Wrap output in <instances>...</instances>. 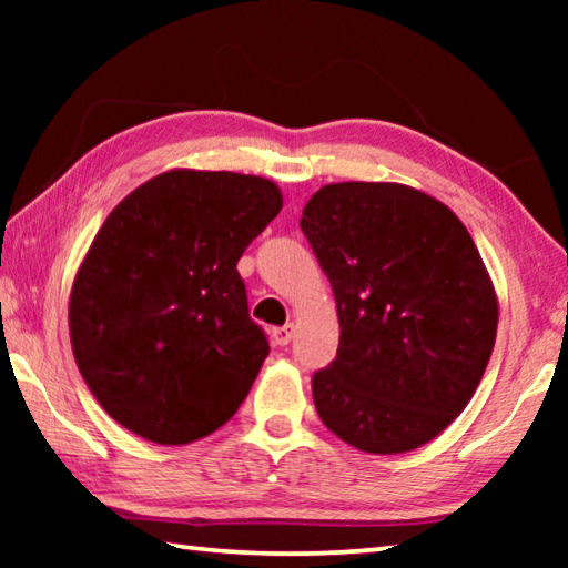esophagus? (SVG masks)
<instances>
[{"label":"esophagus","mask_w":568,"mask_h":568,"mask_svg":"<svg viewBox=\"0 0 568 568\" xmlns=\"http://www.w3.org/2000/svg\"><path fill=\"white\" fill-rule=\"evenodd\" d=\"M293 333H295V328L291 323L287 325H283V328H275L273 331V341H275V345H287L293 341Z\"/></svg>","instance_id":"1"}]
</instances>
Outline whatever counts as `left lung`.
<instances>
[{
  "instance_id": "obj_1",
  "label": "left lung",
  "mask_w": 568,
  "mask_h": 568,
  "mask_svg": "<svg viewBox=\"0 0 568 568\" xmlns=\"http://www.w3.org/2000/svg\"><path fill=\"white\" fill-rule=\"evenodd\" d=\"M301 230L328 275L341 343L313 376L335 436L365 454H406L456 420L491 358L498 301L466 225L398 182H333Z\"/></svg>"
}]
</instances>
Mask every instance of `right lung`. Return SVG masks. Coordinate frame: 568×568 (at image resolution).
<instances>
[{
  "mask_svg": "<svg viewBox=\"0 0 568 568\" xmlns=\"http://www.w3.org/2000/svg\"><path fill=\"white\" fill-rule=\"evenodd\" d=\"M281 207L265 178L168 170L104 220L74 275L70 338L120 426L182 446L235 416L271 351L237 261Z\"/></svg>",
  "mask_w": 568,
  "mask_h": 568,
  "instance_id": "right-lung-1",
  "label": "right lung"
}]
</instances>
